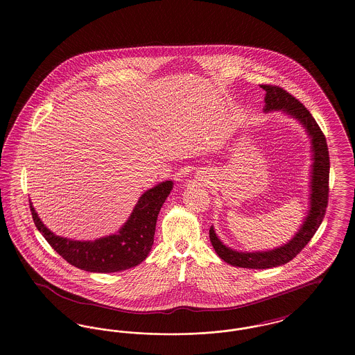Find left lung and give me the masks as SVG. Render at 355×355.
I'll list each match as a JSON object with an SVG mask.
<instances>
[{
  "label": "left lung",
  "instance_id": "8db88e82",
  "mask_svg": "<svg viewBox=\"0 0 355 355\" xmlns=\"http://www.w3.org/2000/svg\"><path fill=\"white\" fill-rule=\"evenodd\" d=\"M261 87L266 92L265 112H270V110L286 112L290 116L300 119L304 128L307 129V133L311 135L313 153H314L311 197H310L311 205H310L309 216L306 217L301 230L288 243L270 252L239 253L236 250H232L220 242L211 226L209 230L210 242L220 259L236 268H246V269L277 268V266L285 265L293 258H295L302 252V249L318 230L322 220L324 218L326 207L329 202L330 157H329L326 137L323 135L321 128L318 126L315 119H313L310 112L304 107V103L298 101L295 97H293L284 87L269 84L261 85Z\"/></svg>",
  "mask_w": 355,
  "mask_h": 355
}]
</instances>
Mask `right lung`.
<instances>
[{"mask_svg":"<svg viewBox=\"0 0 355 355\" xmlns=\"http://www.w3.org/2000/svg\"><path fill=\"white\" fill-rule=\"evenodd\" d=\"M171 181L161 182L141 196L130 218L117 234L93 242L54 236L40 220L31 203L34 225L51 248L70 265L90 272H114L139 265L150 252L158 213L170 194Z\"/></svg>","mask_w":355,"mask_h":355,"instance_id":"obj_1","label":"right lung"}]
</instances>
